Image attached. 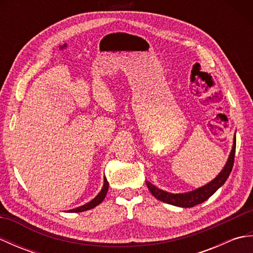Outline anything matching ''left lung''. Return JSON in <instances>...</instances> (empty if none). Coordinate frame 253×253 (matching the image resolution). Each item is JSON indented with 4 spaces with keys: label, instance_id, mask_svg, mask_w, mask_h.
I'll return each instance as SVG.
<instances>
[{
    "label": "left lung",
    "instance_id": "left-lung-1",
    "mask_svg": "<svg viewBox=\"0 0 253 253\" xmlns=\"http://www.w3.org/2000/svg\"><path fill=\"white\" fill-rule=\"evenodd\" d=\"M235 152H236V140H234L232 152L229 154L226 165H225V168L223 169L221 173L216 176V178H214L211 182H209L208 185L203 186L201 188H198V189L193 191L175 195V193H169V192L159 189V188L153 186L152 184H150L149 181H146L147 186L149 188L150 192H151L152 195L160 201H163L165 203L171 204V206H176L180 208H192L197 206V204H200L206 200H208V199L211 197L219 187L224 185V182L226 181L230 171L233 169Z\"/></svg>",
    "mask_w": 253,
    "mask_h": 253
}]
</instances>
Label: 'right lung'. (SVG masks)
Here are the masks:
<instances>
[{
  "label": "right lung",
  "mask_w": 253,
  "mask_h": 253,
  "mask_svg": "<svg viewBox=\"0 0 253 253\" xmlns=\"http://www.w3.org/2000/svg\"><path fill=\"white\" fill-rule=\"evenodd\" d=\"M107 189H109V182H107L106 178L104 177V185H103V188H102V190L100 191L99 195L96 196L92 201L85 203L84 206H83V207L73 209V210H71V211H68V212H75V213H77V212H84V211H87V210H90V209H92V208L96 207V206H98V204H100L102 201L104 200V198H105V196H106V192H107Z\"/></svg>",
  "instance_id": "right-lung-1"
}]
</instances>
